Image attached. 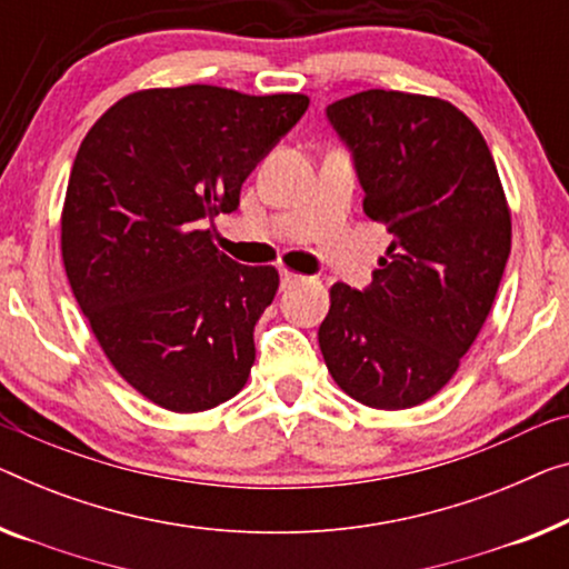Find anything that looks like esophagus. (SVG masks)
I'll list each match as a JSON object with an SVG mask.
<instances>
[{
	"instance_id": "obj_1",
	"label": "esophagus",
	"mask_w": 569,
	"mask_h": 569,
	"mask_svg": "<svg viewBox=\"0 0 569 569\" xmlns=\"http://www.w3.org/2000/svg\"><path fill=\"white\" fill-rule=\"evenodd\" d=\"M307 281V278L299 276V273H291V270H281V288H293Z\"/></svg>"
}]
</instances>
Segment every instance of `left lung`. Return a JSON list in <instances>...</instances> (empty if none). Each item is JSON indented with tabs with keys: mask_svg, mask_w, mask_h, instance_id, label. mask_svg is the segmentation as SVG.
<instances>
[{
	"mask_svg": "<svg viewBox=\"0 0 569 569\" xmlns=\"http://www.w3.org/2000/svg\"><path fill=\"white\" fill-rule=\"evenodd\" d=\"M362 209L393 234L370 286L335 283L319 347L370 409H411L449 383L486 325L511 252L493 156L445 99L370 89L327 107Z\"/></svg>",
	"mask_w": 569,
	"mask_h": 569,
	"instance_id": "8db88e82",
	"label": "left lung"
}]
</instances>
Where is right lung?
I'll use <instances>...</instances> for the list:
<instances>
[{"label": "right lung", "instance_id": "1", "mask_svg": "<svg viewBox=\"0 0 569 569\" xmlns=\"http://www.w3.org/2000/svg\"><path fill=\"white\" fill-rule=\"evenodd\" d=\"M309 107L191 83L148 89L99 117L76 152L61 217L71 291L114 370L148 401L207 411L248 383L278 270L211 242L219 211Z\"/></svg>", "mask_w": 569, "mask_h": 569}]
</instances>
